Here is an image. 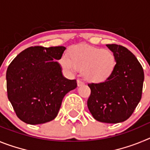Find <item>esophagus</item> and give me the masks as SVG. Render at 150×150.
I'll list each match as a JSON object with an SVG mask.
<instances>
[{
  "label": "esophagus",
  "instance_id": "34e87169",
  "mask_svg": "<svg viewBox=\"0 0 150 150\" xmlns=\"http://www.w3.org/2000/svg\"><path fill=\"white\" fill-rule=\"evenodd\" d=\"M84 85V82L82 81V80H80V79H78L77 80V86H83Z\"/></svg>",
  "mask_w": 150,
  "mask_h": 150
}]
</instances>
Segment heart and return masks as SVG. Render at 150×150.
I'll return each mask as SVG.
<instances>
[{
  "label": "heart",
  "mask_w": 150,
  "mask_h": 150,
  "mask_svg": "<svg viewBox=\"0 0 150 150\" xmlns=\"http://www.w3.org/2000/svg\"><path fill=\"white\" fill-rule=\"evenodd\" d=\"M62 67L69 74L84 71L88 80L103 82L111 75L116 64L112 52L86 45H77L63 55L60 59Z\"/></svg>",
  "instance_id": "heart-1"
}]
</instances>
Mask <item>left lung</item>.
Segmentation results:
<instances>
[{
	"label": "left lung",
	"mask_w": 150,
	"mask_h": 150,
	"mask_svg": "<svg viewBox=\"0 0 150 150\" xmlns=\"http://www.w3.org/2000/svg\"><path fill=\"white\" fill-rule=\"evenodd\" d=\"M116 64L104 82L89 83L91 95L87 101L90 112L101 122L118 123L132 116L142 97L144 73L135 55L127 48L107 44Z\"/></svg>",
	"instance_id": "obj_1"
}]
</instances>
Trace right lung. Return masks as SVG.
<instances>
[{
	"mask_svg": "<svg viewBox=\"0 0 150 150\" xmlns=\"http://www.w3.org/2000/svg\"><path fill=\"white\" fill-rule=\"evenodd\" d=\"M64 46H31L12 61L6 71L7 97L24 122H48L58 115L64 97L77 86L76 79L62 75Z\"/></svg>",
	"mask_w": 150,
	"mask_h": 150,
	"instance_id": "obj_1",
	"label": "right lung"
}]
</instances>
